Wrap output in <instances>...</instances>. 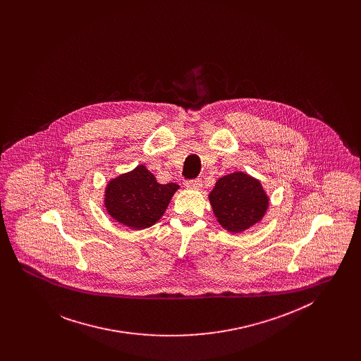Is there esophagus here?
I'll return each instance as SVG.
<instances>
[{
  "label": "esophagus",
  "instance_id": "1",
  "mask_svg": "<svg viewBox=\"0 0 361 361\" xmlns=\"http://www.w3.org/2000/svg\"><path fill=\"white\" fill-rule=\"evenodd\" d=\"M185 187L188 189H200L203 187V184H202V180L196 178V180H189V181H187Z\"/></svg>",
  "mask_w": 361,
  "mask_h": 361
}]
</instances>
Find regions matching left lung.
<instances>
[{
	"label": "left lung",
	"instance_id": "1",
	"mask_svg": "<svg viewBox=\"0 0 361 361\" xmlns=\"http://www.w3.org/2000/svg\"><path fill=\"white\" fill-rule=\"evenodd\" d=\"M208 197L218 222L231 233H242L258 224L269 207L261 183L242 172L221 177Z\"/></svg>",
	"mask_w": 361,
	"mask_h": 361
}]
</instances>
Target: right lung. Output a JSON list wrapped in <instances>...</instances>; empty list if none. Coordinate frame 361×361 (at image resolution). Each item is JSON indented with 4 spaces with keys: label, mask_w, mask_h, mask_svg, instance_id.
Masks as SVG:
<instances>
[{
    "label": "right lung",
    "mask_w": 361,
    "mask_h": 361,
    "mask_svg": "<svg viewBox=\"0 0 361 361\" xmlns=\"http://www.w3.org/2000/svg\"><path fill=\"white\" fill-rule=\"evenodd\" d=\"M178 188L174 183H157L154 174L139 165L106 184L104 206L116 222L142 230L161 219Z\"/></svg>",
    "instance_id": "obj_1"
}]
</instances>
